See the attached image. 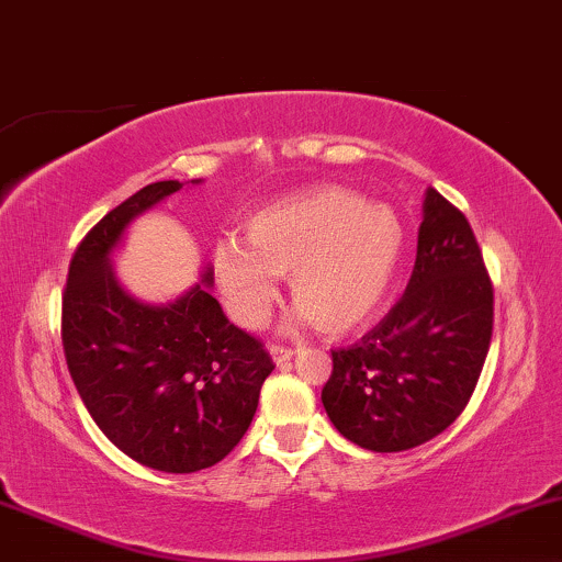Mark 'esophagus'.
<instances>
[{
  "label": "esophagus",
  "instance_id": "1",
  "mask_svg": "<svg viewBox=\"0 0 562 562\" xmlns=\"http://www.w3.org/2000/svg\"><path fill=\"white\" fill-rule=\"evenodd\" d=\"M269 355H272V360L277 366H285L290 358H293V350L290 347H282V345H269Z\"/></svg>",
  "mask_w": 562,
  "mask_h": 562
}]
</instances>
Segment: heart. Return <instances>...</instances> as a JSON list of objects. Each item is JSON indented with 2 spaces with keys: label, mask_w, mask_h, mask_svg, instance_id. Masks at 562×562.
I'll list each match as a JSON object with an SVG mask.
<instances>
[{
  "label": "heart",
  "mask_w": 562,
  "mask_h": 562,
  "mask_svg": "<svg viewBox=\"0 0 562 562\" xmlns=\"http://www.w3.org/2000/svg\"><path fill=\"white\" fill-rule=\"evenodd\" d=\"M404 231L386 204L345 187L305 189L257 212L246 240L223 238L212 251L217 290L240 326L265 324L290 274L297 316L326 334L371 322L392 293Z\"/></svg>",
  "instance_id": "heart-1"
}]
</instances>
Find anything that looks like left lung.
<instances>
[{"label":"left lung","mask_w":562,"mask_h":562,"mask_svg":"<svg viewBox=\"0 0 562 562\" xmlns=\"http://www.w3.org/2000/svg\"><path fill=\"white\" fill-rule=\"evenodd\" d=\"M490 337L493 285L477 238L449 199L428 189L407 290L360 342L331 350L326 415L360 449H415L467 407Z\"/></svg>","instance_id":"left-lung-1"}]
</instances>
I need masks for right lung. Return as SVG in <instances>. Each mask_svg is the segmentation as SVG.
<instances>
[{
	"label": "right lung",
	"mask_w": 562,
	"mask_h": 562,
	"mask_svg": "<svg viewBox=\"0 0 562 562\" xmlns=\"http://www.w3.org/2000/svg\"><path fill=\"white\" fill-rule=\"evenodd\" d=\"M181 189L150 183L111 210L75 251L61 301L64 358L90 417L126 457L173 474L236 449L274 371L259 339L212 297L210 267L168 303L139 301L113 272L126 228Z\"/></svg>",
	"instance_id": "right-lung-1"
}]
</instances>
